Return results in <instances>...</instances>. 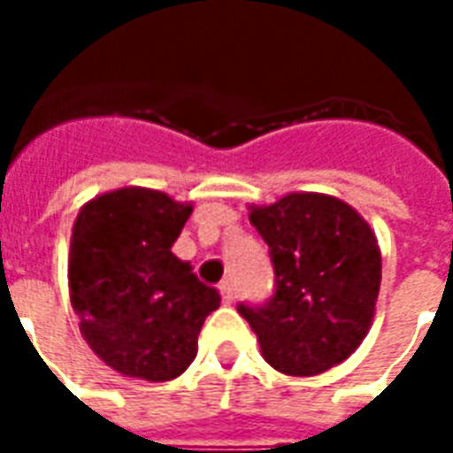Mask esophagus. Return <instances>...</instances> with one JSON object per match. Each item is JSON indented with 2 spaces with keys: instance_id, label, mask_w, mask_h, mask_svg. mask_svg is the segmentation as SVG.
I'll use <instances>...</instances> for the list:
<instances>
[{
  "instance_id": "1",
  "label": "esophagus",
  "mask_w": 453,
  "mask_h": 453,
  "mask_svg": "<svg viewBox=\"0 0 453 453\" xmlns=\"http://www.w3.org/2000/svg\"><path fill=\"white\" fill-rule=\"evenodd\" d=\"M218 288H220V296H223V301H226V303H233V301H235V284H233L230 279H226V281L218 286Z\"/></svg>"
}]
</instances>
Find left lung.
I'll list each match as a JSON object with an SVG mask.
<instances>
[{
    "instance_id": "8db88e82",
    "label": "left lung",
    "mask_w": 453,
    "mask_h": 453,
    "mask_svg": "<svg viewBox=\"0 0 453 453\" xmlns=\"http://www.w3.org/2000/svg\"><path fill=\"white\" fill-rule=\"evenodd\" d=\"M269 245L274 296L237 305L262 357L288 376L333 369L366 337L380 286V250L369 223L340 198L288 194L250 208Z\"/></svg>"
}]
</instances>
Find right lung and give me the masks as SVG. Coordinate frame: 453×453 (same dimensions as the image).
I'll use <instances>...</instances> for the list:
<instances>
[{"instance_id": "add662e5", "label": "right lung", "mask_w": 453, "mask_h": 453, "mask_svg": "<svg viewBox=\"0 0 453 453\" xmlns=\"http://www.w3.org/2000/svg\"><path fill=\"white\" fill-rule=\"evenodd\" d=\"M155 188L102 194L77 213L70 298L94 354L130 379H177L196 357L198 333L220 305L172 245L191 216Z\"/></svg>"}]
</instances>
